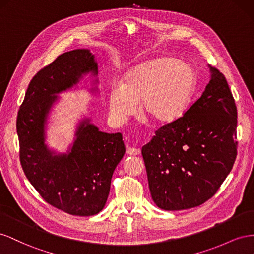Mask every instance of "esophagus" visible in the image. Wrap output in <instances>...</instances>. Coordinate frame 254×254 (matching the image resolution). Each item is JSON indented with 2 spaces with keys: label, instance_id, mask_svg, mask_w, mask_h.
Listing matches in <instances>:
<instances>
[{
  "label": "esophagus",
  "instance_id": "obj_1",
  "mask_svg": "<svg viewBox=\"0 0 254 254\" xmlns=\"http://www.w3.org/2000/svg\"><path fill=\"white\" fill-rule=\"evenodd\" d=\"M127 153H128L129 155H138V154H140V149L127 148Z\"/></svg>",
  "mask_w": 254,
  "mask_h": 254
}]
</instances>
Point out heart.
I'll use <instances>...</instances> for the list:
<instances>
[{
  "label": "heart",
  "instance_id": "1",
  "mask_svg": "<svg viewBox=\"0 0 254 254\" xmlns=\"http://www.w3.org/2000/svg\"><path fill=\"white\" fill-rule=\"evenodd\" d=\"M197 86L194 70L171 57L143 63L127 71L121 84L108 91V113L121 126L136 112L139 102L142 115L158 125L179 119L190 106Z\"/></svg>",
  "mask_w": 254,
  "mask_h": 254
}]
</instances>
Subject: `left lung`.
Returning <instances> with one entry per match:
<instances>
[{
  "instance_id": "1",
  "label": "left lung",
  "mask_w": 254,
  "mask_h": 254,
  "mask_svg": "<svg viewBox=\"0 0 254 254\" xmlns=\"http://www.w3.org/2000/svg\"><path fill=\"white\" fill-rule=\"evenodd\" d=\"M202 96L143 146L150 192L166 211L199 206L219 190L237 155V108L224 75L211 67Z\"/></svg>"
}]
</instances>
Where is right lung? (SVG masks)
I'll list each match as a JSON object with an SVG mask.
<instances>
[{
    "label": "right lung",
    "mask_w": 254,
    "mask_h": 254,
    "mask_svg": "<svg viewBox=\"0 0 254 254\" xmlns=\"http://www.w3.org/2000/svg\"><path fill=\"white\" fill-rule=\"evenodd\" d=\"M90 71L97 74L98 66L88 50L57 56L34 75L17 116L19 156L26 178L50 205L75 216L102 211L113 173L126 152L120 133L100 132L88 119L78 126L68 154L53 155L45 144V122L54 95Z\"/></svg>",
    "instance_id": "add662e5"
}]
</instances>
